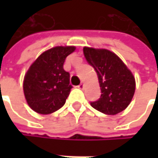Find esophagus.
<instances>
[{"instance_id": "esophagus-1", "label": "esophagus", "mask_w": 158, "mask_h": 158, "mask_svg": "<svg viewBox=\"0 0 158 158\" xmlns=\"http://www.w3.org/2000/svg\"><path fill=\"white\" fill-rule=\"evenodd\" d=\"M78 88L80 89H84V84H83V83H80L79 86H78Z\"/></svg>"}]
</instances>
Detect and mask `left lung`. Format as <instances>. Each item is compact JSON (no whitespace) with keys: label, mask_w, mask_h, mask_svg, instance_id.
<instances>
[{"label":"left lung","mask_w":158,"mask_h":158,"mask_svg":"<svg viewBox=\"0 0 158 158\" xmlns=\"http://www.w3.org/2000/svg\"><path fill=\"white\" fill-rule=\"evenodd\" d=\"M87 62L95 69L100 87L101 97L90 102L97 110L114 115L126 109L135 90V80L132 72L118 56L107 49L83 48Z\"/></svg>","instance_id":"obj_1"}]
</instances>
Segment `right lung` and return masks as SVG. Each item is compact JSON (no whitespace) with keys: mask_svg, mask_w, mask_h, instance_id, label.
<instances>
[{"mask_svg":"<svg viewBox=\"0 0 158 158\" xmlns=\"http://www.w3.org/2000/svg\"><path fill=\"white\" fill-rule=\"evenodd\" d=\"M75 47H56L41 54L31 65L23 79V93L32 110L49 114L66 102L72 86L69 73L63 69Z\"/></svg>","mask_w":158,"mask_h":158,"instance_id":"1","label":"right lung"}]
</instances>
